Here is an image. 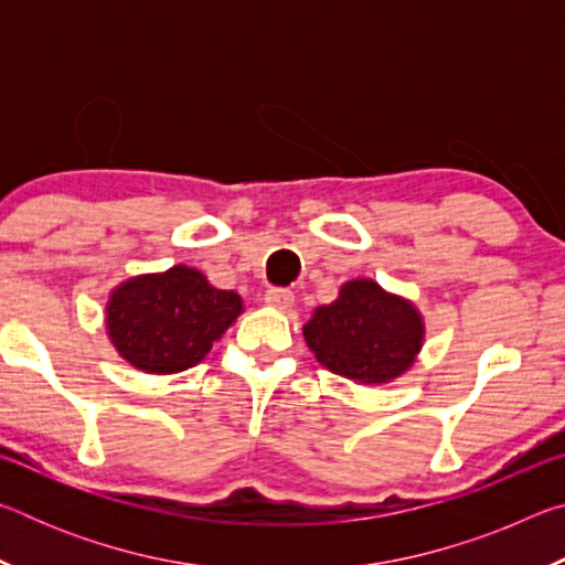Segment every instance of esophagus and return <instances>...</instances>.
<instances>
[{
    "label": "esophagus",
    "instance_id": "obj_1",
    "mask_svg": "<svg viewBox=\"0 0 565 565\" xmlns=\"http://www.w3.org/2000/svg\"><path fill=\"white\" fill-rule=\"evenodd\" d=\"M264 301L271 306V309H279L286 311L294 306V294L289 289H269L264 294Z\"/></svg>",
    "mask_w": 565,
    "mask_h": 565
}]
</instances>
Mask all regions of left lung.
Wrapping results in <instances>:
<instances>
[{"instance_id": "obj_1", "label": "left lung", "mask_w": 565, "mask_h": 565, "mask_svg": "<svg viewBox=\"0 0 565 565\" xmlns=\"http://www.w3.org/2000/svg\"><path fill=\"white\" fill-rule=\"evenodd\" d=\"M424 317L414 303L374 279H353L303 323L313 356L333 374L381 386L414 366L424 347Z\"/></svg>"}]
</instances>
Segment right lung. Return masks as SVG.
<instances>
[{"label":"right lung","mask_w":565,"mask_h":565,"mask_svg":"<svg viewBox=\"0 0 565 565\" xmlns=\"http://www.w3.org/2000/svg\"><path fill=\"white\" fill-rule=\"evenodd\" d=\"M244 301L209 284L191 266L131 276L109 294L107 337L124 361L147 374H179L196 366L224 337Z\"/></svg>","instance_id":"right-lung-1"}]
</instances>
